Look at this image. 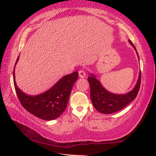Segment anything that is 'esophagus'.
Wrapping results in <instances>:
<instances>
[{
  "label": "esophagus",
  "mask_w": 156,
  "mask_h": 156,
  "mask_svg": "<svg viewBox=\"0 0 156 156\" xmlns=\"http://www.w3.org/2000/svg\"><path fill=\"white\" fill-rule=\"evenodd\" d=\"M78 74H79V76H80V78H83L86 76V73L84 72V69L79 70Z\"/></svg>",
  "instance_id": "obj_1"
}]
</instances>
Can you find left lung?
<instances>
[{
	"label": "left lung",
	"instance_id": "obj_1",
	"mask_svg": "<svg viewBox=\"0 0 156 156\" xmlns=\"http://www.w3.org/2000/svg\"><path fill=\"white\" fill-rule=\"evenodd\" d=\"M129 41L138 54L133 43L130 40ZM138 56L139 58L138 54ZM88 81L90 85V98L94 107L100 113L109 114L122 109L136 98L140 87L141 72L140 71L139 78L135 87L133 90L125 94H114L107 91L92 73L88 78Z\"/></svg>",
	"mask_w": 156,
	"mask_h": 156
}]
</instances>
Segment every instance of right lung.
<instances>
[{
  "label": "right lung",
  "instance_id": "1",
  "mask_svg": "<svg viewBox=\"0 0 156 156\" xmlns=\"http://www.w3.org/2000/svg\"><path fill=\"white\" fill-rule=\"evenodd\" d=\"M18 58L19 56L16 64ZM14 69L13 72L14 87L22 106L41 119L51 120L58 118L67 107L72 87L78 80V72H75L64 76L48 91L32 96L24 94L18 87L15 81Z\"/></svg>",
  "mask_w": 156,
  "mask_h": 156
}]
</instances>
